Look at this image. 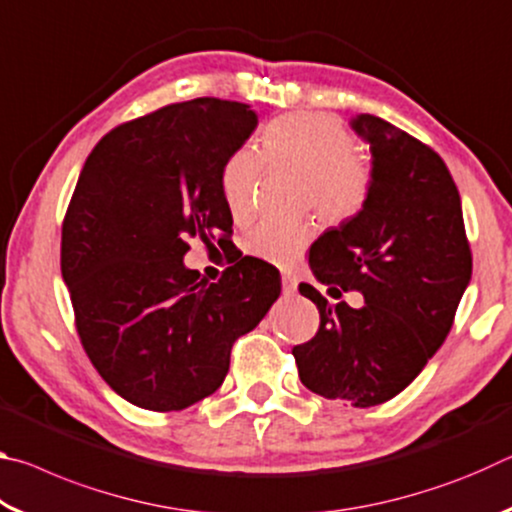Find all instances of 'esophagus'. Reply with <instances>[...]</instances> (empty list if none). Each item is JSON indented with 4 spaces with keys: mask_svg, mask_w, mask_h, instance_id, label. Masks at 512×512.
Masks as SVG:
<instances>
[{
    "mask_svg": "<svg viewBox=\"0 0 512 512\" xmlns=\"http://www.w3.org/2000/svg\"><path fill=\"white\" fill-rule=\"evenodd\" d=\"M282 291H284V296H293V293L298 291V280H296V277L284 273L282 275Z\"/></svg>",
    "mask_w": 512,
    "mask_h": 512,
    "instance_id": "1",
    "label": "esophagus"
}]
</instances>
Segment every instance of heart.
I'll return each mask as SVG.
<instances>
[{"label":"heart","instance_id":"b5f03b06","mask_svg":"<svg viewBox=\"0 0 512 512\" xmlns=\"http://www.w3.org/2000/svg\"><path fill=\"white\" fill-rule=\"evenodd\" d=\"M266 164H284L305 173V203L329 223H345L366 207L375 169L354 149L352 135L336 119L293 112L273 119L259 133L257 149L232 151L221 169V194L235 221L255 210V194ZM314 237L309 221H259L246 232L244 250L275 266L298 262Z\"/></svg>","mask_w":512,"mask_h":512}]
</instances>
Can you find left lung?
Returning <instances> with one entry per match:
<instances>
[{"instance_id": "8db88e82", "label": "left lung", "mask_w": 512, "mask_h": 512, "mask_svg": "<svg viewBox=\"0 0 512 512\" xmlns=\"http://www.w3.org/2000/svg\"><path fill=\"white\" fill-rule=\"evenodd\" d=\"M352 128L370 144L372 192L354 219L314 241L309 266L329 293L359 291L366 302L332 307L300 284L320 327L293 357L309 391L368 409L402 393L447 339L472 250L443 158L375 115H359Z\"/></svg>"}]
</instances>
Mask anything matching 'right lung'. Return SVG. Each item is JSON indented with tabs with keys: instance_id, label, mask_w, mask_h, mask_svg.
<instances>
[{
	"instance_id": "add662e5",
	"label": "right lung",
	"mask_w": 512,
	"mask_h": 512,
	"mask_svg": "<svg viewBox=\"0 0 512 512\" xmlns=\"http://www.w3.org/2000/svg\"><path fill=\"white\" fill-rule=\"evenodd\" d=\"M246 103H171L112 128L67 205L60 271L92 366L140 409L183 411L223 384L230 350L280 296V273L244 257L207 284L187 239L232 232L221 169L255 131Z\"/></svg>"
}]
</instances>
